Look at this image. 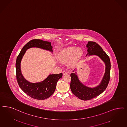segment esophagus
Segmentation results:
<instances>
[{
  "label": "esophagus",
  "mask_w": 127,
  "mask_h": 127,
  "mask_svg": "<svg viewBox=\"0 0 127 127\" xmlns=\"http://www.w3.org/2000/svg\"><path fill=\"white\" fill-rule=\"evenodd\" d=\"M67 74V72L65 71V70H64V71H63V75H66Z\"/></svg>",
  "instance_id": "esophagus-1"
}]
</instances>
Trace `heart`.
Returning <instances> with one entry per match:
<instances>
[{
  "label": "heart",
  "mask_w": 127,
  "mask_h": 127,
  "mask_svg": "<svg viewBox=\"0 0 127 127\" xmlns=\"http://www.w3.org/2000/svg\"><path fill=\"white\" fill-rule=\"evenodd\" d=\"M83 53V49L80 47H70L63 49L58 54L57 58L62 63H66L72 59L68 63V65L72 66L81 57Z\"/></svg>",
  "instance_id": "obj_1"
}]
</instances>
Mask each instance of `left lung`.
Returning <instances> with one entry per match:
<instances>
[{"label":"left lung","instance_id":"8db88e82","mask_svg":"<svg viewBox=\"0 0 127 127\" xmlns=\"http://www.w3.org/2000/svg\"><path fill=\"white\" fill-rule=\"evenodd\" d=\"M86 47L88 48V53L86 56L87 55L88 56L93 55L98 56L104 62L106 68L105 72L99 85L94 88L89 87L83 85L79 81L76 72L70 74V87L71 91L76 97L83 100H90L102 94L108 86L110 77V58L106 52L103 51L102 48L98 43L94 41H88Z\"/></svg>","mask_w":127,"mask_h":127}]
</instances>
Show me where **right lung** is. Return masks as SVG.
Wrapping results in <instances>:
<instances>
[{
  "instance_id": "right-lung-1",
  "label": "right lung",
  "mask_w": 127,
  "mask_h": 127,
  "mask_svg": "<svg viewBox=\"0 0 127 127\" xmlns=\"http://www.w3.org/2000/svg\"><path fill=\"white\" fill-rule=\"evenodd\" d=\"M33 47L39 48L49 50L51 52H53L52 46L51 45L50 42L40 39H34L29 41L23 47L17 58V80L21 90L29 96L36 99L43 100L49 98L53 94L57 81L62 77L63 74H50L43 81L36 83H32L27 81L21 72V61L26 50Z\"/></svg>"
}]
</instances>
